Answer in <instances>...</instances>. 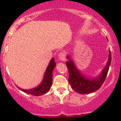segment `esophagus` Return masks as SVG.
<instances>
[{"instance_id": "1", "label": "esophagus", "mask_w": 121, "mask_h": 121, "mask_svg": "<svg viewBox=\"0 0 121 121\" xmlns=\"http://www.w3.org/2000/svg\"><path fill=\"white\" fill-rule=\"evenodd\" d=\"M58 57H59V59L60 60H61L62 61L65 60L66 59L65 53H64V52H62V51L60 52V53H59L58 54Z\"/></svg>"}]
</instances>
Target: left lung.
I'll use <instances>...</instances> for the list:
<instances>
[{
  "label": "left lung",
  "instance_id": "obj_1",
  "mask_svg": "<svg viewBox=\"0 0 121 121\" xmlns=\"http://www.w3.org/2000/svg\"><path fill=\"white\" fill-rule=\"evenodd\" d=\"M67 58L69 60L68 61L66 62V65L69 73L68 82L71 88L78 93L88 94L98 90L102 86L107 76L109 67L110 65L112 54L110 50H109L108 59L106 66L102 70L99 75L91 79L86 78L85 76L81 74L74 65L73 61L70 58L69 56H67Z\"/></svg>",
  "mask_w": 121,
  "mask_h": 121
}]
</instances>
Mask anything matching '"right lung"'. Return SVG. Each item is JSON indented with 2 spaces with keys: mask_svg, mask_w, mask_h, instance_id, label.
Returning a JSON list of instances; mask_svg holds the SVG:
<instances>
[{
  "mask_svg": "<svg viewBox=\"0 0 121 121\" xmlns=\"http://www.w3.org/2000/svg\"><path fill=\"white\" fill-rule=\"evenodd\" d=\"M56 66V63L54 62V58L50 60L48 65L47 70L45 71V73H44L43 76V79L42 81L41 84L37 86L36 88H32V89L25 90L22 89V88H19V90L26 93L30 94V95H33V96H40V95H44L46 93H47L50 90L51 86L52 85L53 82V71L54 70V67Z\"/></svg>",
  "mask_w": 121,
  "mask_h": 121,
  "instance_id": "1",
  "label": "right lung"
}]
</instances>
